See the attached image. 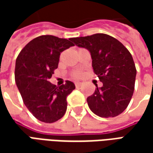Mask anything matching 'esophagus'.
Segmentation results:
<instances>
[{
	"label": "esophagus",
	"mask_w": 153,
	"mask_h": 153,
	"mask_svg": "<svg viewBox=\"0 0 153 153\" xmlns=\"http://www.w3.org/2000/svg\"><path fill=\"white\" fill-rule=\"evenodd\" d=\"M81 84H82L81 82H75V87H76V88H79V87L81 86Z\"/></svg>",
	"instance_id": "obj_1"
}]
</instances>
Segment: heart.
Returning <instances> with one entry per match:
<instances>
[{
  "mask_svg": "<svg viewBox=\"0 0 153 153\" xmlns=\"http://www.w3.org/2000/svg\"><path fill=\"white\" fill-rule=\"evenodd\" d=\"M80 75L79 72H76V73L74 74V77H79Z\"/></svg>",
  "mask_w": 153,
  "mask_h": 153,
  "instance_id": "heart-1",
  "label": "heart"
}]
</instances>
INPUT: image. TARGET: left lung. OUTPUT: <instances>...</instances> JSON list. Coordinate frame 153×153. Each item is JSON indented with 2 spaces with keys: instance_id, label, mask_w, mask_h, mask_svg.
Returning <instances> with one entry per match:
<instances>
[{
  "instance_id": "1",
  "label": "left lung",
  "mask_w": 153,
  "mask_h": 153,
  "mask_svg": "<svg viewBox=\"0 0 153 153\" xmlns=\"http://www.w3.org/2000/svg\"><path fill=\"white\" fill-rule=\"evenodd\" d=\"M77 47L88 51L93 72L103 83L87 98L94 114L115 117L128 106L134 90L136 68L131 54L117 39L105 33L70 38Z\"/></svg>"
}]
</instances>
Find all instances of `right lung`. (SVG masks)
Returning a JSON list of instances; mask_svg holds the SVG:
<instances>
[{
  "label": "right lung",
  "instance_id": "1",
  "mask_svg": "<svg viewBox=\"0 0 153 153\" xmlns=\"http://www.w3.org/2000/svg\"><path fill=\"white\" fill-rule=\"evenodd\" d=\"M74 46L70 39L43 35L30 41L15 62V83L24 103L34 117L45 123L62 118L67 109V96L73 82L56 87L49 82L58 67L60 52Z\"/></svg>",
  "mask_w": 153,
  "mask_h": 153
}]
</instances>
